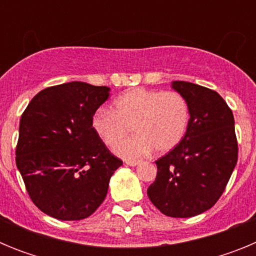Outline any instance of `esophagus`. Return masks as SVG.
Returning <instances> with one entry per match:
<instances>
[{
	"label": "esophagus",
	"instance_id": "1",
	"mask_svg": "<svg viewBox=\"0 0 256 256\" xmlns=\"http://www.w3.org/2000/svg\"><path fill=\"white\" fill-rule=\"evenodd\" d=\"M126 165H130V166H136V165L140 164V160H126Z\"/></svg>",
	"mask_w": 256,
	"mask_h": 256
}]
</instances>
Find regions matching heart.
I'll list each match as a JSON object with an SVG mask.
<instances>
[{"instance_id":"1","label":"heart","mask_w":256,"mask_h":256,"mask_svg":"<svg viewBox=\"0 0 256 256\" xmlns=\"http://www.w3.org/2000/svg\"><path fill=\"white\" fill-rule=\"evenodd\" d=\"M188 120V105L178 92L132 88L114 101V110L98 108L92 126L110 148L132 128L137 134L120 142L115 152L126 159H136L152 148L159 154L173 150L186 134Z\"/></svg>"}]
</instances>
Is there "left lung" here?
<instances>
[{
  "instance_id": "obj_1",
  "label": "left lung",
  "mask_w": 256,
  "mask_h": 256,
  "mask_svg": "<svg viewBox=\"0 0 256 256\" xmlns=\"http://www.w3.org/2000/svg\"><path fill=\"white\" fill-rule=\"evenodd\" d=\"M172 87L184 97L190 120L182 141L156 160L148 198L162 214L190 218L216 205L238 158L232 110L216 91L183 80Z\"/></svg>"
}]
</instances>
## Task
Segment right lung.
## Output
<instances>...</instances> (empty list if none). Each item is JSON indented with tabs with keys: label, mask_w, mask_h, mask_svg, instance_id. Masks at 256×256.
Returning <instances> with one entry per match:
<instances>
[{
	"label": "right lung",
	"mask_w": 256,
	"mask_h": 256,
	"mask_svg": "<svg viewBox=\"0 0 256 256\" xmlns=\"http://www.w3.org/2000/svg\"><path fill=\"white\" fill-rule=\"evenodd\" d=\"M110 88L70 82L36 94L20 119L16 166L36 206L60 220H80L105 200L120 165L92 126Z\"/></svg>",
	"instance_id": "1"
}]
</instances>
